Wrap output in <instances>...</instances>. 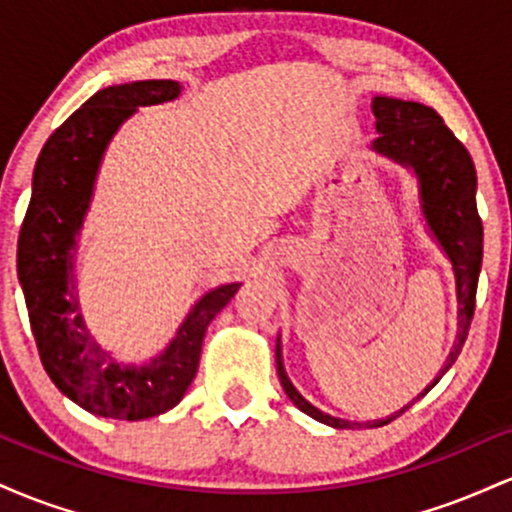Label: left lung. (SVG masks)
I'll use <instances>...</instances> for the list:
<instances>
[{"label": "left lung", "instance_id": "obj_1", "mask_svg": "<svg viewBox=\"0 0 512 512\" xmlns=\"http://www.w3.org/2000/svg\"><path fill=\"white\" fill-rule=\"evenodd\" d=\"M370 108H373L375 120H378L375 127L380 132V137L373 142L375 151L414 168V173L419 175L426 221L431 231L436 233L443 250L448 252L457 276L460 332H457V344L450 351L448 363H445V368L440 370L436 378L438 383L462 351L464 339L469 334V325H472L474 303H477L481 252H484V226H481L477 211V170H474L472 156L464 149L460 139L445 127L443 117L433 108H428V105L375 96ZM276 370H279L281 387H284V392L298 409L327 426H354L349 421L322 414L320 409H315L313 404L305 402L298 395L296 387L286 378L284 366H281L279 344H276ZM399 414H404V409ZM399 414L385 421H373L368 426H383L387 421L397 419Z\"/></svg>", "mask_w": 512, "mask_h": 512}]
</instances>
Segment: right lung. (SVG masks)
I'll return each mask as SVG.
<instances>
[{"mask_svg":"<svg viewBox=\"0 0 512 512\" xmlns=\"http://www.w3.org/2000/svg\"><path fill=\"white\" fill-rule=\"evenodd\" d=\"M170 79L134 81L98 91L69 115L40 151L33 195L19 233V279L40 361L72 402L105 419L142 421L180 402L199 366L204 332L236 296L228 284L199 301L173 344L151 366H120L91 339L76 310L72 252L98 163L115 129L139 105L178 98Z\"/></svg>","mask_w":512,"mask_h":512,"instance_id":"obj_1","label":"right lung"}]
</instances>
